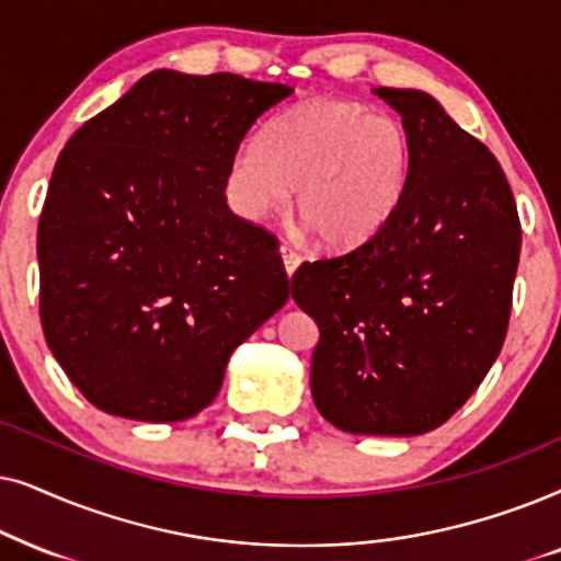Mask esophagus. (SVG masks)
I'll use <instances>...</instances> for the list:
<instances>
[{
	"label": "esophagus",
	"mask_w": 561,
	"mask_h": 561,
	"mask_svg": "<svg viewBox=\"0 0 561 561\" xmlns=\"http://www.w3.org/2000/svg\"><path fill=\"white\" fill-rule=\"evenodd\" d=\"M279 253H282V264H285V272H287V276H293V274L297 272V266H300V261H302V259H300V253L289 249V245H282Z\"/></svg>",
	"instance_id": "34e87169"
}]
</instances>
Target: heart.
Instances as JSON below:
<instances>
[{
	"label": "heart",
	"mask_w": 561,
	"mask_h": 561,
	"mask_svg": "<svg viewBox=\"0 0 561 561\" xmlns=\"http://www.w3.org/2000/svg\"><path fill=\"white\" fill-rule=\"evenodd\" d=\"M413 136L390 112L343 100H310L279 112L259 138L238 146L228 199L259 222L289 205L325 249L369 241L398 210L413 171Z\"/></svg>",
	"instance_id": "1"
}]
</instances>
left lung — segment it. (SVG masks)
Returning <instances> with one entry per match:
<instances>
[{"label": "left lung", "instance_id": "obj_1", "mask_svg": "<svg viewBox=\"0 0 561 561\" xmlns=\"http://www.w3.org/2000/svg\"><path fill=\"white\" fill-rule=\"evenodd\" d=\"M375 94L413 136L405 197L369 241L305 261L289 289L320 331V415L362 436H417L465 405L503 348L520 220L495 156L431 94Z\"/></svg>", "mask_w": 561, "mask_h": 561}]
</instances>
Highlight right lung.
Returning a JSON list of instances; mask_svg holds the SVG:
<instances>
[{
    "instance_id": "1",
    "label": "right lung",
    "mask_w": 561,
    "mask_h": 561,
    "mask_svg": "<svg viewBox=\"0 0 561 561\" xmlns=\"http://www.w3.org/2000/svg\"><path fill=\"white\" fill-rule=\"evenodd\" d=\"M289 94L159 69L58 156L37 222L41 323L94 408L146 423L197 415L230 354L289 300L276 238L226 203L243 136Z\"/></svg>"
}]
</instances>
